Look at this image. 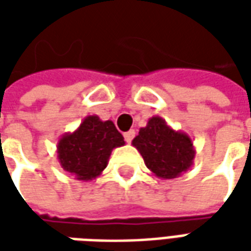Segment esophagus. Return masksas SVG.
<instances>
[{
  "label": "esophagus",
  "instance_id": "obj_1",
  "mask_svg": "<svg viewBox=\"0 0 251 251\" xmlns=\"http://www.w3.org/2000/svg\"><path fill=\"white\" fill-rule=\"evenodd\" d=\"M134 136H136V131L133 130V129H130L129 131H126V133H124V137H125V141L126 142H131V140L134 138Z\"/></svg>",
  "mask_w": 251,
  "mask_h": 251
}]
</instances>
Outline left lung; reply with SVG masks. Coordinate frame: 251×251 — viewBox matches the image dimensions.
<instances>
[{
  "mask_svg": "<svg viewBox=\"0 0 251 251\" xmlns=\"http://www.w3.org/2000/svg\"><path fill=\"white\" fill-rule=\"evenodd\" d=\"M145 165L160 179H175L187 172L195 158V147L184 131L174 130L161 117L154 115L131 141Z\"/></svg>",
  "mask_w": 251,
  "mask_h": 251,
  "instance_id": "8db88e82",
  "label": "left lung"
}]
</instances>
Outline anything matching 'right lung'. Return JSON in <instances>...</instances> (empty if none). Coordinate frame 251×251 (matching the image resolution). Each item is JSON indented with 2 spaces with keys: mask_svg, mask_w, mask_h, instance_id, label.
I'll return each instance as SVG.
<instances>
[{
  "mask_svg": "<svg viewBox=\"0 0 251 251\" xmlns=\"http://www.w3.org/2000/svg\"><path fill=\"white\" fill-rule=\"evenodd\" d=\"M125 141L113 121L87 115L76 130L66 133L57 142V160L66 172L76 180L90 181L102 174L113 149Z\"/></svg>",
  "mask_w": 251,
  "mask_h": 251,
  "instance_id": "add662e5",
  "label": "right lung"
}]
</instances>
